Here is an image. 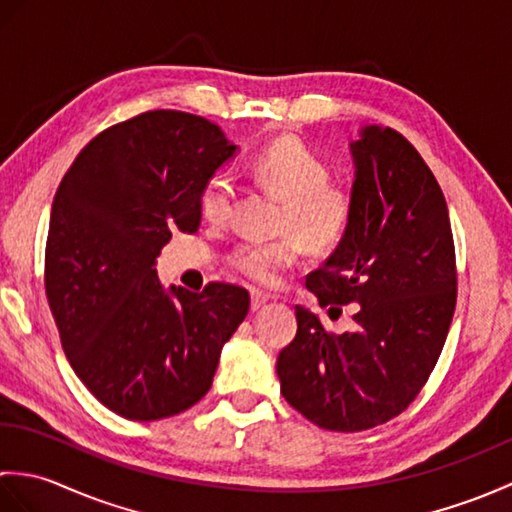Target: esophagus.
Returning <instances> with one entry per match:
<instances>
[{
  "instance_id": "1",
  "label": "esophagus",
  "mask_w": 512,
  "mask_h": 512,
  "mask_svg": "<svg viewBox=\"0 0 512 512\" xmlns=\"http://www.w3.org/2000/svg\"><path fill=\"white\" fill-rule=\"evenodd\" d=\"M266 301H268V295H264V292H253V295H250V310L253 312H259L262 310L264 306H266Z\"/></svg>"
}]
</instances>
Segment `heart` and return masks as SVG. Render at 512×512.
I'll return each instance as SVG.
<instances>
[{"label":"heart","instance_id":"heart-1","mask_svg":"<svg viewBox=\"0 0 512 512\" xmlns=\"http://www.w3.org/2000/svg\"><path fill=\"white\" fill-rule=\"evenodd\" d=\"M248 173L257 184L281 198L279 226L284 233L270 242L239 244L231 264L239 275L259 286H275L297 264L303 245L325 253L341 242L352 220V195L330 182V169L295 136L270 140L248 160ZM237 184L231 173L217 171L204 182L200 211L206 222L224 224L233 215Z\"/></svg>","mask_w":512,"mask_h":512}]
</instances>
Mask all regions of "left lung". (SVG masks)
I'll use <instances>...</instances> for the list:
<instances>
[{
  "label": "left lung",
  "mask_w": 512,
  "mask_h": 512,
  "mask_svg": "<svg viewBox=\"0 0 512 512\" xmlns=\"http://www.w3.org/2000/svg\"><path fill=\"white\" fill-rule=\"evenodd\" d=\"M352 220L306 286L321 306L358 303L354 332L330 334L297 306V336L277 358L281 394L328 431L398 416L438 363L458 275L438 180L405 136L365 125L350 143Z\"/></svg>",
  "instance_id": "obj_1"
}]
</instances>
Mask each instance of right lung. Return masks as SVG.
I'll list each match as a JSON object with an SVG mask.
<instances>
[{
    "label": "right lung",
    "mask_w": 512,
    "mask_h": 512,
    "mask_svg": "<svg viewBox=\"0 0 512 512\" xmlns=\"http://www.w3.org/2000/svg\"><path fill=\"white\" fill-rule=\"evenodd\" d=\"M237 149L206 118L145 112L90 140L54 195L46 295L61 345L94 398L127 420L193 407L248 314L244 288L198 295L156 273L171 233L198 231L204 182Z\"/></svg>",
    "instance_id": "add662e5"
}]
</instances>
